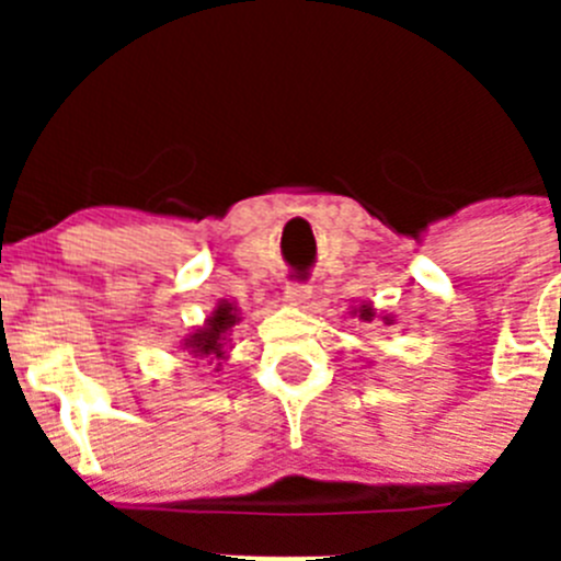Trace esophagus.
<instances>
[{"mask_svg":"<svg viewBox=\"0 0 561 561\" xmlns=\"http://www.w3.org/2000/svg\"><path fill=\"white\" fill-rule=\"evenodd\" d=\"M286 300H289V304H306V300H309V295H311V286L309 284H304V280H291V284H286Z\"/></svg>","mask_w":561,"mask_h":561,"instance_id":"34e87169","label":"esophagus"}]
</instances>
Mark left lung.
Instances as JSON below:
<instances>
[{
	"label": "left lung",
	"mask_w": 561,
	"mask_h": 561,
	"mask_svg": "<svg viewBox=\"0 0 561 561\" xmlns=\"http://www.w3.org/2000/svg\"><path fill=\"white\" fill-rule=\"evenodd\" d=\"M370 317H374L370 306H362V309H359V320H370Z\"/></svg>",
	"instance_id": "1"
}]
</instances>
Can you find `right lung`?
<instances>
[{"label":"right lung","instance_id":"obj_1","mask_svg":"<svg viewBox=\"0 0 561 561\" xmlns=\"http://www.w3.org/2000/svg\"><path fill=\"white\" fill-rule=\"evenodd\" d=\"M232 325H236V311H232L230 304H221L219 309H216V314L207 320L205 329H202L199 334L191 336V348H196V354L202 356H216V359H219V356L225 354L221 340H225V334Z\"/></svg>","mask_w":561,"mask_h":561}]
</instances>
